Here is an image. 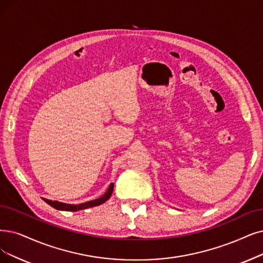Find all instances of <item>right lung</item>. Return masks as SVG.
I'll return each mask as SVG.
<instances>
[{
	"label": "right lung",
	"instance_id": "1",
	"mask_svg": "<svg viewBox=\"0 0 263 263\" xmlns=\"http://www.w3.org/2000/svg\"><path fill=\"white\" fill-rule=\"evenodd\" d=\"M113 186L114 184L111 183L108 187V190L106 191L102 196L93 199V201H89V202H85L82 204H78V205H72V204H65L61 202H57V201H50V199H46L43 198V201L46 202L48 205H50L51 207H54L55 209H58V211H66V212H78V211H82V209H86L89 207H93V206H98L101 205L102 203H104L106 201L110 198L112 191H113Z\"/></svg>",
	"mask_w": 263,
	"mask_h": 263
}]
</instances>
